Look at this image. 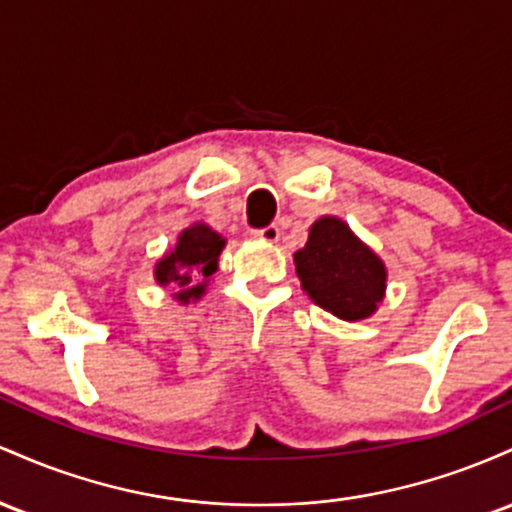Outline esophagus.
Here are the masks:
<instances>
[{"mask_svg":"<svg viewBox=\"0 0 512 512\" xmlns=\"http://www.w3.org/2000/svg\"><path fill=\"white\" fill-rule=\"evenodd\" d=\"M251 237L258 241H266V244H275V241L280 239V229L275 225H268L263 229H254V232H251Z\"/></svg>","mask_w":512,"mask_h":512,"instance_id":"obj_1","label":"esophagus"}]
</instances>
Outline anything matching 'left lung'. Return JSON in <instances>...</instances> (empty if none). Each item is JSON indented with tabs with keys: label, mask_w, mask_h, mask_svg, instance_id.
Wrapping results in <instances>:
<instances>
[{
	"label": "left lung",
	"mask_w": 512,
	"mask_h": 512,
	"mask_svg": "<svg viewBox=\"0 0 512 512\" xmlns=\"http://www.w3.org/2000/svg\"><path fill=\"white\" fill-rule=\"evenodd\" d=\"M295 268L314 304L343 321L375 314L387 290L382 258L338 217L314 222L307 244L295 254Z\"/></svg>",
	"instance_id": "obj_1"
}]
</instances>
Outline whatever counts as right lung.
Listing matches in <instances>:
<instances>
[{"label": "right lung", "instance_id": "1", "mask_svg": "<svg viewBox=\"0 0 512 512\" xmlns=\"http://www.w3.org/2000/svg\"><path fill=\"white\" fill-rule=\"evenodd\" d=\"M227 241L203 222L186 227L179 234L174 251H169L154 266V278L159 285L176 287V300L188 304L205 295V285L217 271L222 249Z\"/></svg>", "mask_w": 512, "mask_h": 512}]
</instances>
